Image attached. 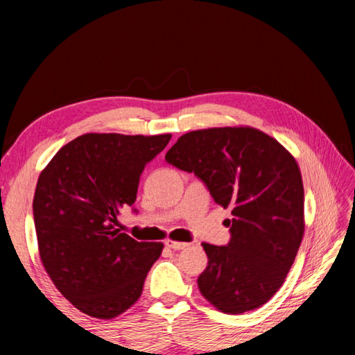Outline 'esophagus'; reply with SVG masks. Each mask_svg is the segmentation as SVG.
Returning <instances> with one entry per match:
<instances>
[{"label": "esophagus", "instance_id": "esophagus-1", "mask_svg": "<svg viewBox=\"0 0 355 355\" xmlns=\"http://www.w3.org/2000/svg\"><path fill=\"white\" fill-rule=\"evenodd\" d=\"M166 248H169L172 250H182L184 248H188V243H180V241H172V239H167L164 243Z\"/></svg>", "mask_w": 355, "mask_h": 355}]
</instances>
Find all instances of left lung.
I'll list each match as a JSON object with an SVG mask.
<instances>
[{
	"instance_id": "left-lung-1",
	"label": "left lung",
	"mask_w": 355,
	"mask_h": 355,
	"mask_svg": "<svg viewBox=\"0 0 355 355\" xmlns=\"http://www.w3.org/2000/svg\"><path fill=\"white\" fill-rule=\"evenodd\" d=\"M166 161L194 173L216 203L232 208L230 241L203 243L197 285L224 313L260 307L284 284L304 235V186L296 159L255 128H208L183 135Z\"/></svg>"
}]
</instances>
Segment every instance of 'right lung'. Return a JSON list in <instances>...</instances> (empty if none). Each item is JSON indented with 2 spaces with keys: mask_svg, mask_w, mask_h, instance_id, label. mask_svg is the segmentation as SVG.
Returning a JSON list of instances; mask_svg holds the SVG:
<instances>
[{
  "mask_svg": "<svg viewBox=\"0 0 355 355\" xmlns=\"http://www.w3.org/2000/svg\"><path fill=\"white\" fill-rule=\"evenodd\" d=\"M171 135H83L40 173L33 214L40 260L62 296L83 313L110 320L139 299L163 250L116 230L133 207L141 173Z\"/></svg>",
  "mask_w": 355,
  "mask_h": 355,
  "instance_id": "1",
  "label": "right lung"
}]
</instances>
